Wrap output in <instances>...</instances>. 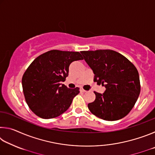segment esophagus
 Instances as JSON below:
<instances>
[{"mask_svg": "<svg viewBox=\"0 0 155 155\" xmlns=\"http://www.w3.org/2000/svg\"><path fill=\"white\" fill-rule=\"evenodd\" d=\"M80 91H81V92H83V93L87 92V91L85 90H84V89H83V88H81V89H80Z\"/></svg>", "mask_w": 155, "mask_h": 155, "instance_id": "34e87169", "label": "esophagus"}]
</instances>
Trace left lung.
I'll use <instances>...</instances> for the list:
<instances>
[{"label":"left lung","instance_id":"8db88e82","mask_svg":"<svg viewBox=\"0 0 155 155\" xmlns=\"http://www.w3.org/2000/svg\"><path fill=\"white\" fill-rule=\"evenodd\" d=\"M81 52L95 74L94 81L106 88L103 94L94 91L95 101L87 105L91 114L107 121L125 117L140 93L137 68L124 56L112 50Z\"/></svg>","mask_w":155,"mask_h":155}]
</instances>
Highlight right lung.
<instances>
[{"label":"right lung","mask_w":155,"mask_h":155,"mask_svg":"<svg viewBox=\"0 0 155 155\" xmlns=\"http://www.w3.org/2000/svg\"><path fill=\"white\" fill-rule=\"evenodd\" d=\"M83 59L78 52L51 50L38 56L22 76L25 101L34 114L43 119L57 117L72 104L79 88H68L61 81L68 76L70 64Z\"/></svg>","instance_id":"1"}]
</instances>
